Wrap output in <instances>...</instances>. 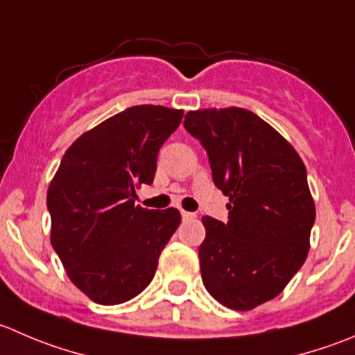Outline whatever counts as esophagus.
<instances>
[{
    "label": "esophagus",
    "mask_w": 355,
    "mask_h": 355,
    "mask_svg": "<svg viewBox=\"0 0 355 355\" xmlns=\"http://www.w3.org/2000/svg\"><path fill=\"white\" fill-rule=\"evenodd\" d=\"M182 218L185 220V222H187V220H192V218H196V213H191V211H184V209H182Z\"/></svg>",
    "instance_id": "esophagus-1"
}]
</instances>
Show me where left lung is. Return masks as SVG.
<instances>
[{
  "label": "left lung",
  "instance_id": "8db88e82",
  "mask_svg": "<svg viewBox=\"0 0 355 355\" xmlns=\"http://www.w3.org/2000/svg\"><path fill=\"white\" fill-rule=\"evenodd\" d=\"M184 126L230 201L227 223L202 216V283L225 307L251 311L276 298L307 258L315 220L307 170L293 146L246 109L191 111Z\"/></svg>",
  "mask_w": 355,
  "mask_h": 355
}]
</instances>
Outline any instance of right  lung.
I'll list each match as a JSON object with an SVG mask.
<instances>
[{"label": "right lung", "mask_w": 355, "mask_h": 355, "mask_svg": "<svg viewBox=\"0 0 355 355\" xmlns=\"http://www.w3.org/2000/svg\"><path fill=\"white\" fill-rule=\"evenodd\" d=\"M182 116L163 105L128 107L83 133L50 182L51 246L69 279L97 304L142 293L180 225L178 209L135 206V189L153 184L157 153Z\"/></svg>", "instance_id": "obj_1"}]
</instances>
